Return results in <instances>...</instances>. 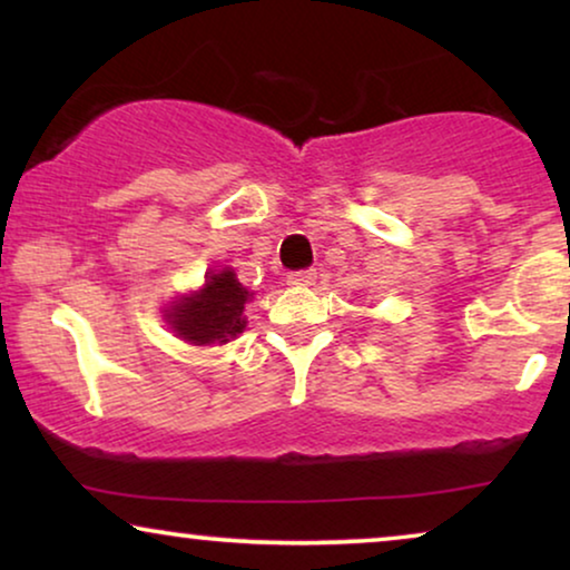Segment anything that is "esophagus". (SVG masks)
Wrapping results in <instances>:
<instances>
[{
  "instance_id": "1",
  "label": "esophagus",
  "mask_w": 570,
  "mask_h": 570,
  "mask_svg": "<svg viewBox=\"0 0 570 570\" xmlns=\"http://www.w3.org/2000/svg\"><path fill=\"white\" fill-rule=\"evenodd\" d=\"M314 279H316L314 269H298V272H291V275H287V285L308 287V285H314Z\"/></svg>"
}]
</instances>
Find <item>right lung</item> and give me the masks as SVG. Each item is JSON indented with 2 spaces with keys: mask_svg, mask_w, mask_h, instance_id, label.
I'll list each match as a JSON object with an SVG mask.
<instances>
[{
  "mask_svg": "<svg viewBox=\"0 0 570 570\" xmlns=\"http://www.w3.org/2000/svg\"><path fill=\"white\" fill-rule=\"evenodd\" d=\"M248 298L252 293L238 283L236 272L225 267L209 272L199 291L170 303L166 318L176 337L189 345H225L246 330L244 306Z\"/></svg>",
  "mask_w": 570,
  "mask_h": 570,
  "instance_id": "add662e5",
  "label": "right lung"
}]
</instances>
